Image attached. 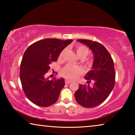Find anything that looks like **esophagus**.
I'll return each instance as SVG.
<instances>
[{
  "label": "esophagus",
  "instance_id": "34e87169",
  "mask_svg": "<svg viewBox=\"0 0 135 135\" xmlns=\"http://www.w3.org/2000/svg\"><path fill=\"white\" fill-rule=\"evenodd\" d=\"M71 82V81H70V80H67V79H65V83H66V84H70Z\"/></svg>",
  "mask_w": 135,
  "mask_h": 135
}]
</instances>
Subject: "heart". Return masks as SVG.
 I'll list each match as a JSON object with an SVG mask.
<instances>
[{"mask_svg":"<svg viewBox=\"0 0 135 135\" xmlns=\"http://www.w3.org/2000/svg\"><path fill=\"white\" fill-rule=\"evenodd\" d=\"M76 54L80 58L83 59L82 62L87 67H90L93 64V60L91 59L85 58L88 55L89 49L85 46L79 45L76 47ZM63 51L59 55V58H61L64 55ZM82 73V69L79 66L68 64L65 65L61 70V74L68 80L76 79Z\"/></svg>","mask_w":135,"mask_h":135,"instance_id":"b5f03b06","label":"heart"}]
</instances>
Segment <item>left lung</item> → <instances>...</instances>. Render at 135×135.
<instances>
[{"mask_svg":"<svg viewBox=\"0 0 135 135\" xmlns=\"http://www.w3.org/2000/svg\"><path fill=\"white\" fill-rule=\"evenodd\" d=\"M89 47L94 56L93 67L84 79L86 84H80L74 93L77 103L86 108H93L106 100L115 85V71L111 55L103 45L95 41L77 39ZM92 82L93 85L90 83Z\"/></svg>","mask_w":135,"mask_h":135,"instance_id":"left-lung-1","label":"left lung"}]
</instances>
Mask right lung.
<instances>
[{"mask_svg": "<svg viewBox=\"0 0 135 135\" xmlns=\"http://www.w3.org/2000/svg\"><path fill=\"white\" fill-rule=\"evenodd\" d=\"M73 40L46 38L33 43L27 49L20 65V77L27 98L39 107L51 106L58 100L64 87V79L49 80L45 74L62 50Z\"/></svg>", "mask_w": 135, "mask_h": 135, "instance_id": "1", "label": "right lung"}]
</instances>
